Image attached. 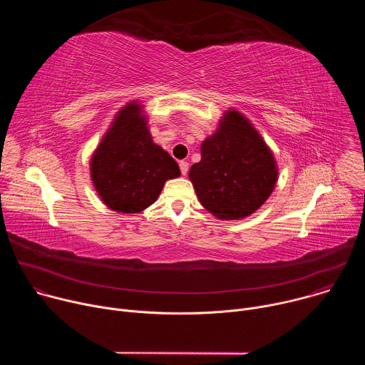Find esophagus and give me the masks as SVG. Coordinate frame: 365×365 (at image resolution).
I'll return each mask as SVG.
<instances>
[{
    "instance_id": "1",
    "label": "esophagus",
    "mask_w": 365,
    "mask_h": 365,
    "mask_svg": "<svg viewBox=\"0 0 365 365\" xmlns=\"http://www.w3.org/2000/svg\"><path fill=\"white\" fill-rule=\"evenodd\" d=\"M179 168H180L182 175L185 176L187 173V170H189V163L186 160H182V162H179Z\"/></svg>"
}]
</instances>
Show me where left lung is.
<instances>
[{"label":"left lung","mask_w":365,"mask_h":365,"mask_svg":"<svg viewBox=\"0 0 365 365\" xmlns=\"http://www.w3.org/2000/svg\"><path fill=\"white\" fill-rule=\"evenodd\" d=\"M277 179L272 148L235 108H228L217 130L202 141L200 162L189 170L200 205L220 220L254 214L270 197Z\"/></svg>","instance_id":"1"}]
</instances>
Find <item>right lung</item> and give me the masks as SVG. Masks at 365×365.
<instances>
[{
  "instance_id": "right-lung-1",
  "label": "right lung",
  "mask_w": 365,
  "mask_h": 365,
  "mask_svg": "<svg viewBox=\"0 0 365 365\" xmlns=\"http://www.w3.org/2000/svg\"><path fill=\"white\" fill-rule=\"evenodd\" d=\"M99 199L118 214H138L159 199L165 183L180 176L178 163L153 141L141 101H128L114 115L89 160Z\"/></svg>"
}]
</instances>
